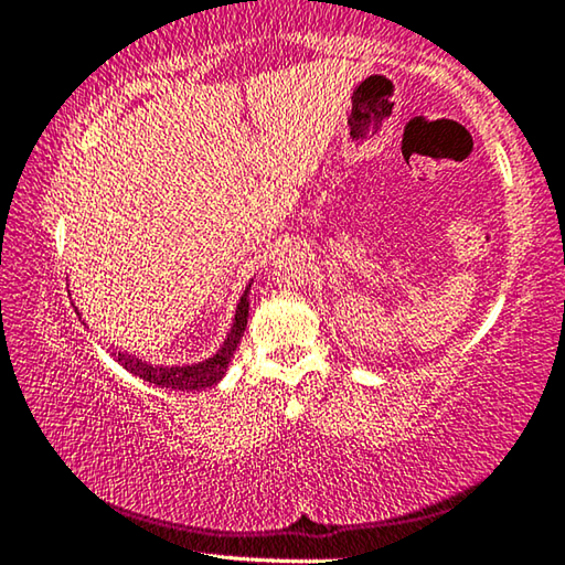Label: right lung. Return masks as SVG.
Wrapping results in <instances>:
<instances>
[{"instance_id": "right-lung-1", "label": "right lung", "mask_w": 565, "mask_h": 565, "mask_svg": "<svg viewBox=\"0 0 565 565\" xmlns=\"http://www.w3.org/2000/svg\"><path fill=\"white\" fill-rule=\"evenodd\" d=\"M254 281V279H252ZM252 281L246 284L244 294L238 296L232 327H228L226 339L222 341L212 356L202 359L196 363H181V366H169V363H151L147 359L137 356V353L121 351L109 347V356H114V361L119 363L121 369H127L129 374L145 379L147 384H154L159 388H171V391H202L218 384L224 379L228 363L234 359V351L238 347V341L244 337L246 321H248V289H252ZM76 311V306H74ZM76 317L82 319V313L76 311Z\"/></svg>"}]
</instances>
